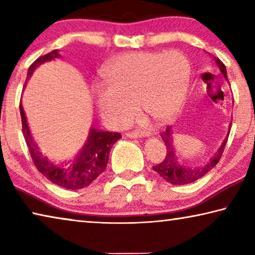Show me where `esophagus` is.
Instances as JSON below:
<instances>
[{"label":"esophagus","instance_id":"obj_1","mask_svg":"<svg viewBox=\"0 0 255 255\" xmlns=\"http://www.w3.org/2000/svg\"><path fill=\"white\" fill-rule=\"evenodd\" d=\"M126 136H127V137H130V138H137V137L144 136V132H141V131H139V130L128 131V132H126Z\"/></svg>","mask_w":255,"mask_h":255}]
</instances>
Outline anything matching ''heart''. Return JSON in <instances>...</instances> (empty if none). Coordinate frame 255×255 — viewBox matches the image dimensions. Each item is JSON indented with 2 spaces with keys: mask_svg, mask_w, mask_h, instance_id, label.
Masks as SVG:
<instances>
[{
  "mask_svg": "<svg viewBox=\"0 0 255 255\" xmlns=\"http://www.w3.org/2000/svg\"><path fill=\"white\" fill-rule=\"evenodd\" d=\"M189 71L178 51L119 56L105 73L108 89L99 94V108L117 126L132 117L136 106L153 122H165L182 101Z\"/></svg>",
  "mask_w": 255,
  "mask_h": 255,
  "instance_id": "heart-1",
  "label": "heart"
}]
</instances>
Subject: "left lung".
<instances>
[{
  "instance_id": "8db88e82",
  "label": "left lung",
  "mask_w": 255,
  "mask_h": 255,
  "mask_svg": "<svg viewBox=\"0 0 255 255\" xmlns=\"http://www.w3.org/2000/svg\"><path fill=\"white\" fill-rule=\"evenodd\" d=\"M215 60L216 63L218 64V67L221 68V72L223 73V75L225 76V79L228 81L226 67L224 65V63L219 58H215ZM161 137L164 143H165L166 155L161 163H158L156 165L153 166V170L156 172L159 176H162L164 180L174 185H182V184L195 182V181L202 178V176L208 173L211 169H214L216 166V164L219 162V159L222 158L224 149H225V145L227 143V138H226L225 141H224L223 145L221 146V148H219L218 153H216L215 157L211 158L208 163L205 164V165L184 166L176 162L173 144H172L171 127L167 126L165 128V130H163L161 132Z\"/></svg>"
}]
</instances>
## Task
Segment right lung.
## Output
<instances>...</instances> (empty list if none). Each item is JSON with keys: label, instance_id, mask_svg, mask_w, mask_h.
<instances>
[{"label": "right lung", "instance_id": "1", "mask_svg": "<svg viewBox=\"0 0 255 255\" xmlns=\"http://www.w3.org/2000/svg\"><path fill=\"white\" fill-rule=\"evenodd\" d=\"M58 51L53 50L50 53L38 57L29 66L27 79H29L33 71L40 64L58 57ZM20 114L22 120V132L25 139V143L29 148L30 156L32 158L34 166L40 173L46 176L51 182L59 185V187L79 190L88 187L92 183L103 171L106 170L108 159H109V152L116 141L122 135L119 132L111 131H99L97 129H91L89 139L86 145L80 153L79 156L70 166H56L55 164L50 163L42 154L38 150V147L34 145L31 135H30L27 119H25L23 108L20 103Z\"/></svg>", "mask_w": 255, "mask_h": 255}]
</instances>
